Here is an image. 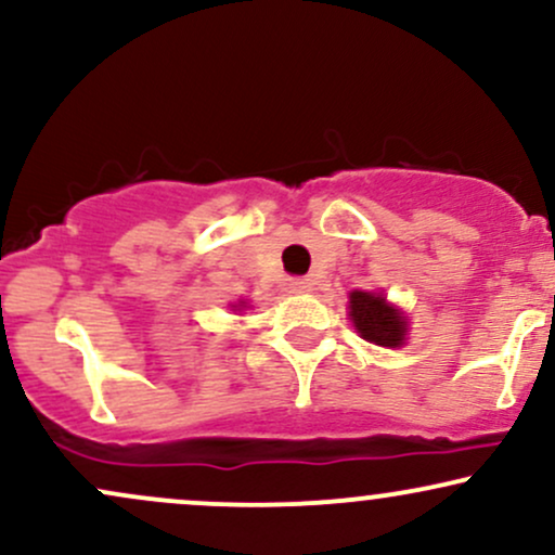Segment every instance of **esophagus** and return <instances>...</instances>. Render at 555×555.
<instances>
[{
    "mask_svg": "<svg viewBox=\"0 0 555 555\" xmlns=\"http://www.w3.org/2000/svg\"><path fill=\"white\" fill-rule=\"evenodd\" d=\"M310 289H313V282H310V279H289V292L302 295V292H310Z\"/></svg>",
    "mask_w": 555,
    "mask_h": 555,
    "instance_id": "obj_1",
    "label": "esophagus"
}]
</instances>
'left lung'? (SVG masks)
I'll use <instances>...</instances> for the list:
<instances>
[{"label": "left lung", "instance_id": "1", "mask_svg": "<svg viewBox=\"0 0 555 555\" xmlns=\"http://www.w3.org/2000/svg\"><path fill=\"white\" fill-rule=\"evenodd\" d=\"M349 321L365 341L378 347H401L406 339V318L375 292H349Z\"/></svg>", "mask_w": 555, "mask_h": 555}]
</instances>
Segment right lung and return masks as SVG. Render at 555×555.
<instances>
[{"label":"right lung","mask_w":555,"mask_h":555,"mask_svg":"<svg viewBox=\"0 0 555 555\" xmlns=\"http://www.w3.org/2000/svg\"><path fill=\"white\" fill-rule=\"evenodd\" d=\"M232 308H245V302H240V305H232Z\"/></svg>","instance_id":"obj_1"}]
</instances>
